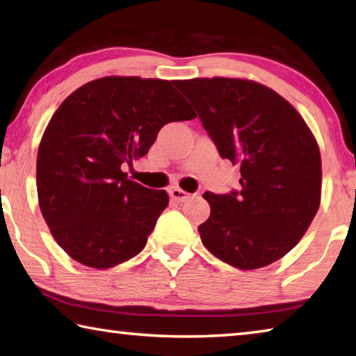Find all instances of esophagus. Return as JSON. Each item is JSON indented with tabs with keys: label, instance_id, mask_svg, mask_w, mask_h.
I'll use <instances>...</instances> for the list:
<instances>
[{
	"label": "esophagus",
	"instance_id": "obj_1",
	"mask_svg": "<svg viewBox=\"0 0 356 356\" xmlns=\"http://www.w3.org/2000/svg\"><path fill=\"white\" fill-rule=\"evenodd\" d=\"M170 196H171L172 200H176V202H184V200L190 197V193H186V191L180 190V188H171Z\"/></svg>",
	"mask_w": 356,
	"mask_h": 356
}]
</instances>
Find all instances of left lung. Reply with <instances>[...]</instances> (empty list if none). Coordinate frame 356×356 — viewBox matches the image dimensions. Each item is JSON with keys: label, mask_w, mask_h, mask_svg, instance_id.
Here are the masks:
<instances>
[{"label": "left lung", "mask_w": 356, "mask_h": 356, "mask_svg": "<svg viewBox=\"0 0 356 356\" xmlns=\"http://www.w3.org/2000/svg\"><path fill=\"white\" fill-rule=\"evenodd\" d=\"M197 111L219 156L240 166V190L204 193L197 230L213 255L238 269L280 260L305 235L321 204L319 146L299 112L248 79L174 81Z\"/></svg>", "instance_id": "obj_1"}]
</instances>
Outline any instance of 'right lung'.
<instances>
[{"instance_id":"1","label":"right lung","mask_w":356,"mask_h":356,"mask_svg":"<svg viewBox=\"0 0 356 356\" xmlns=\"http://www.w3.org/2000/svg\"><path fill=\"white\" fill-rule=\"evenodd\" d=\"M196 118L170 81L107 76L74 90L37 154L38 205L57 244L83 266L108 269L140 254L168 207L165 190L127 179L161 127Z\"/></svg>"}]
</instances>
